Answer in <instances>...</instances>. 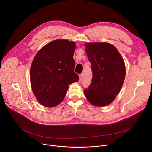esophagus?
Returning <instances> with one entry per match:
<instances>
[{
	"label": "esophagus",
	"instance_id": "34e87169",
	"mask_svg": "<svg viewBox=\"0 0 152 152\" xmlns=\"http://www.w3.org/2000/svg\"><path fill=\"white\" fill-rule=\"evenodd\" d=\"M79 77H80V81H81V80H82V78H83V74H80V75H79Z\"/></svg>",
	"mask_w": 152,
	"mask_h": 152
}]
</instances>
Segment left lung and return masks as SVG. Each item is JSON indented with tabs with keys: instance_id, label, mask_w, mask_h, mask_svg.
Instances as JSON below:
<instances>
[{
	"instance_id": "obj_1",
	"label": "left lung",
	"mask_w": 152,
	"mask_h": 152,
	"mask_svg": "<svg viewBox=\"0 0 152 152\" xmlns=\"http://www.w3.org/2000/svg\"><path fill=\"white\" fill-rule=\"evenodd\" d=\"M86 52L91 64L92 81L84 92L96 106H105L118 94L125 76L123 59L114 45L107 43L86 44Z\"/></svg>"
}]
</instances>
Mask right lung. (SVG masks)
<instances>
[{"label":"right lung","mask_w":152,"mask_h":152,"mask_svg":"<svg viewBox=\"0 0 152 152\" xmlns=\"http://www.w3.org/2000/svg\"><path fill=\"white\" fill-rule=\"evenodd\" d=\"M74 42L56 39L45 45L35 56L30 68V81L38 102L55 107L64 99L68 86L79 81L74 69Z\"/></svg>","instance_id":"add662e5"}]
</instances>
